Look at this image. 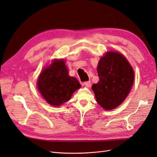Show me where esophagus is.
I'll list each match as a JSON object with an SVG mask.
<instances>
[{
    "mask_svg": "<svg viewBox=\"0 0 157 157\" xmlns=\"http://www.w3.org/2000/svg\"><path fill=\"white\" fill-rule=\"evenodd\" d=\"M84 84L87 86V87H90V85H91V82L90 81H87V82H84Z\"/></svg>",
    "mask_w": 157,
    "mask_h": 157,
    "instance_id": "1",
    "label": "esophagus"
}]
</instances>
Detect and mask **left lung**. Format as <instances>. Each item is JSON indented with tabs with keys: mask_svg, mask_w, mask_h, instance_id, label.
Returning a JSON list of instances; mask_svg holds the SVG:
<instances>
[{
	"mask_svg": "<svg viewBox=\"0 0 157 157\" xmlns=\"http://www.w3.org/2000/svg\"><path fill=\"white\" fill-rule=\"evenodd\" d=\"M99 81L92 86L96 101L105 110H112L124 101L134 79V73L121 54L108 52L97 67Z\"/></svg>",
	"mask_w": 157,
	"mask_h": 157,
	"instance_id": "left-lung-1",
	"label": "left lung"
}]
</instances>
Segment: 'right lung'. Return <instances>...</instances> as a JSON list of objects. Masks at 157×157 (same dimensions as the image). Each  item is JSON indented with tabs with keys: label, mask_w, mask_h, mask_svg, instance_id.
Returning <instances> with one entry per match:
<instances>
[{
	"label": "right lung",
	"mask_w": 157,
	"mask_h": 157,
	"mask_svg": "<svg viewBox=\"0 0 157 157\" xmlns=\"http://www.w3.org/2000/svg\"><path fill=\"white\" fill-rule=\"evenodd\" d=\"M37 84L43 98L55 106L68 101L73 93L81 87L78 79L69 76L63 60L54 61L49 67L43 70Z\"/></svg>",
	"instance_id": "1"
}]
</instances>
